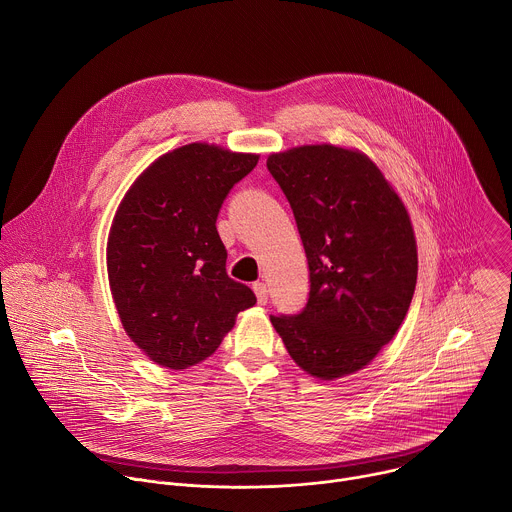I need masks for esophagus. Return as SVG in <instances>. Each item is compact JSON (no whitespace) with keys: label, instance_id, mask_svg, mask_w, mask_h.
Wrapping results in <instances>:
<instances>
[{"label":"esophagus","instance_id":"obj_1","mask_svg":"<svg viewBox=\"0 0 512 512\" xmlns=\"http://www.w3.org/2000/svg\"><path fill=\"white\" fill-rule=\"evenodd\" d=\"M253 291H255V296H257V302L261 306H265L267 304V285L257 281V283H253Z\"/></svg>","mask_w":512,"mask_h":512}]
</instances>
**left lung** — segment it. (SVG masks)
Segmentation results:
<instances>
[{
	"label": "left lung",
	"mask_w": 512,
	"mask_h": 512,
	"mask_svg": "<svg viewBox=\"0 0 512 512\" xmlns=\"http://www.w3.org/2000/svg\"><path fill=\"white\" fill-rule=\"evenodd\" d=\"M294 210L310 265L298 316H271L289 356L314 379L348 377L401 328L417 283L409 212L360 150L298 145L267 158Z\"/></svg>",
	"instance_id": "1"
}]
</instances>
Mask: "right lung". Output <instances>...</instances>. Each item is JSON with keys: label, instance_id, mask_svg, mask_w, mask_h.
Masks as SVG:
<instances>
[{"label": "right lung", "instance_id": "right-lung-1", "mask_svg": "<svg viewBox=\"0 0 512 512\" xmlns=\"http://www.w3.org/2000/svg\"><path fill=\"white\" fill-rule=\"evenodd\" d=\"M259 162L194 141L145 168L121 198L107 239V275L125 334L160 367L206 360L255 306L227 275L216 216L229 190Z\"/></svg>", "mask_w": 512, "mask_h": 512}]
</instances>
